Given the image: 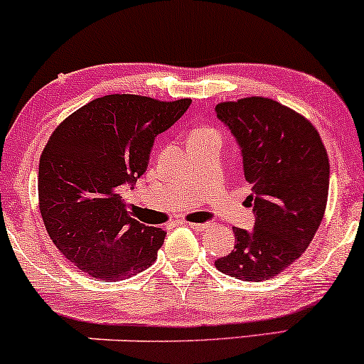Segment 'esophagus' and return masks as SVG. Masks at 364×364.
Wrapping results in <instances>:
<instances>
[{
	"label": "esophagus",
	"mask_w": 364,
	"mask_h": 364,
	"mask_svg": "<svg viewBox=\"0 0 364 364\" xmlns=\"http://www.w3.org/2000/svg\"><path fill=\"white\" fill-rule=\"evenodd\" d=\"M208 223H190V228L193 229V231H203V229L208 228Z\"/></svg>",
	"instance_id": "obj_1"
}]
</instances>
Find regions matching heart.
Returning a JSON list of instances; mask_svg holds the SVG:
<instances>
[{
    "instance_id": "heart-1",
    "label": "heart",
    "mask_w": 364,
    "mask_h": 364,
    "mask_svg": "<svg viewBox=\"0 0 364 364\" xmlns=\"http://www.w3.org/2000/svg\"><path fill=\"white\" fill-rule=\"evenodd\" d=\"M207 139H220V133L212 127H198L191 132L190 144H193V141H200V140H207Z\"/></svg>"
}]
</instances>
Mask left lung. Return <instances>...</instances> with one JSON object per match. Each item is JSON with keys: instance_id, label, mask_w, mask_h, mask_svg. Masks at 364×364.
<instances>
[{"instance_id": "1", "label": "left lung", "mask_w": 364, "mask_h": 364, "mask_svg": "<svg viewBox=\"0 0 364 364\" xmlns=\"http://www.w3.org/2000/svg\"><path fill=\"white\" fill-rule=\"evenodd\" d=\"M243 156L253 231L235 228V250L215 260L217 270L269 281L298 260L323 219L330 166L315 127L299 112L267 97L215 106Z\"/></svg>"}]
</instances>
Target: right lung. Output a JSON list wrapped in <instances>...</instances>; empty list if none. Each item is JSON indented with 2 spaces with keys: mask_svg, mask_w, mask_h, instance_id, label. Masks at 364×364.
Masks as SVG:
<instances>
[{
  "mask_svg": "<svg viewBox=\"0 0 364 364\" xmlns=\"http://www.w3.org/2000/svg\"><path fill=\"white\" fill-rule=\"evenodd\" d=\"M190 104L104 95L53 132L39 161L41 215L56 248L82 272L123 281L156 262L166 232L133 219L119 191L145 173L156 136Z\"/></svg>",
  "mask_w": 364,
  "mask_h": 364,
  "instance_id": "right-lung-1",
  "label": "right lung"
}]
</instances>
